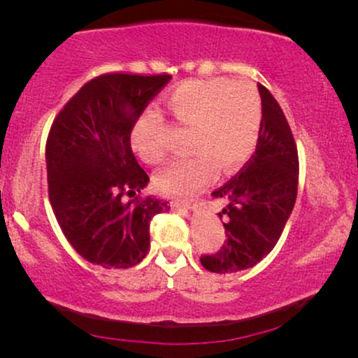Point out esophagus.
Instances as JSON below:
<instances>
[{
	"mask_svg": "<svg viewBox=\"0 0 358 358\" xmlns=\"http://www.w3.org/2000/svg\"><path fill=\"white\" fill-rule=\"evenodd\" d=\"M173 207L178 210H195V203L192 200H174Z\"/></svg>",
	"mask_w": 358,
	"mask_h": 358,
	"instance_id": "34e87169",
	"label": "esophagus"
}]
</instances>
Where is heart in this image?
I'll list each match as a JSON object with an SVG mask.
<instances>
[{
  "label": "heart",
  "instance_id": "1",
  "mask_svg": "<svg viewBox=\"0 0 358 358\" xmlns=\"http://www.w3.org/2000/svg\"><path fill=\"white\" fill-rule=\"evenodd\" d=\"M166 109L176 124L190 130L187 148L192 151L156 176V184L166 194L194 192L213 178L217 168L231 173L256 151L264 110L251 83H234L229 78L185 81L166 97ZM131 143L145 163H163L168 148L159 117H141L131 131Z\"/></svg>",
  "mask_w": 358,
  "mask_h": 358
}]
</instances>
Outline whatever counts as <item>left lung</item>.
I'll use <instances>...</instances> for the list:
<instances>
[{
  "label": "left lung",
  "instance_id": "1",
  "mask_svg": "<svg viewBox=\"0 0 358 358\" xmlns=\"http://www.w3.org/2000/svg\"><path fill=\"white\" fill-rule=\"evenodd\" d=\"M262 127L256 153L241 173L212 192L222 199L227 241L217 254L202 256L210 272L231 273L254 267L275 246L296 200L298 153L290 125L275 97L259 85Z\"/></svg>",
  "mask_w": 358,
  "mask_h": 358
}]
</instances>
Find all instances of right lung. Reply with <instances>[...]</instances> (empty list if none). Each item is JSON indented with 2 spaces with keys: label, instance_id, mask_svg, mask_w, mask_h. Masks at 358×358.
<instances>
[{
  "label": "right lung",
  "instance_id": "obj_1",
  "mask_svg": "<svg viewBox=\"0 0 358 358\" xmlns=\"http://www.w3.org/2000/svg\"><path fill=\"white\" fill-rule=\"evenodd\" d=\"M171 75L112 73L86 83L48 134V197L63 234L87 262L129 268L150 251V222L169 210L138 199L150 182L130 146L135 122Z\"/></svg>",
  "mask_w": 358,
  "mask_h": 358
}]
</instances>
